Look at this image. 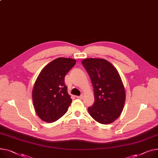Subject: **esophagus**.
<instances>
[{
    "label": "esophagus",
    "instance_id": "1",
    "mask_svg": "<svg viewBox=\"0 0 158 158\" xmlns=\"http://www.w3.org/2000/svg\"><path fill=\"white\" fill-rule=\"evenodd\" d=\"M83 95L82 94H81V95H80V96H77V97H76V98H78V99H82L83 98Z\"/></svg>",
    "mask_w": 158,
    "mask_h": 158
}]
</instances>
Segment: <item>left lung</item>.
<instances>
[{"label":"left lung","mask_w":158,"mask_h":158,"mask_svg":"<svg viewBox=\"0 0 158 158\" xmlns=\"http://www.w3.org/2000/svg\"><path fill=\"white\" fill-rule=\"evenodd\" d=\"M82 64L93 87L94 102L88 107L90 115L101 124L112 123L121 115L126 98L118 70L104 59L87 58Z\"/></svg>","instance_id":"8db88e82"}]
</instances>
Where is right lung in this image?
<instances>
[{"instance_id": "1", "label": "right lung", "mask_w": 158, "mask_h": 158, "mask_svg": "<svg viewBox=\"0 0 158 158\" xmlns=\"http://www.w3.org/2000/svg\"><path fill=\"white\" fill-rule=\"evenodd\" d=\"M76 61L58 58L50 62L40 72L32 91V100L38 116L52 123L67 111L72 99L67 92L65 77Z\"/></svg>"}]
</instances>
